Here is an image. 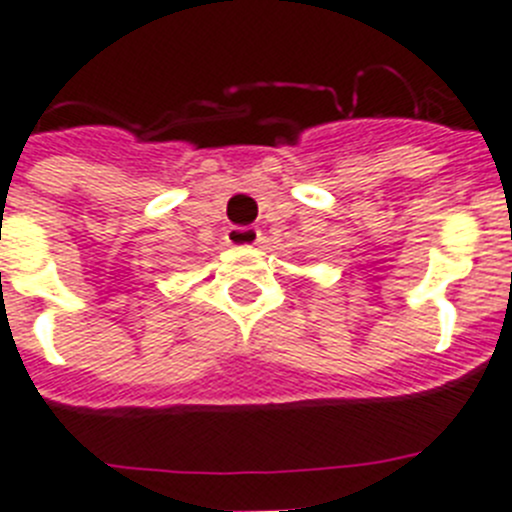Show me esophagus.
I'll return each instance as SVG.
<instances>
[{
	"instance_id": "1",
	"label": "esophagus",
	"mask_w": 512,
	"mask_h": 512,
	"mask_svg": "<svg viewBox=\"0 0 512 512\" xmlns=\"http://www.w3.org/2000/svg\"><path fill=\"white\" fill-rule=\"evenodd\" d=\"M225 241L235 248H246V246H259L264 241V235H261L259 228H230L228 235H225Z\"/></svg>"
}]
</instances>
